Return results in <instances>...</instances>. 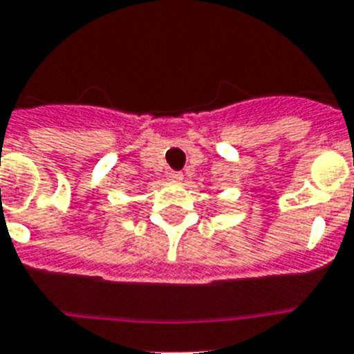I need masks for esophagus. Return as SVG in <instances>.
Instances as JSON below:
<instances>
[{"label":"esophagus","instance_id":"esophagus-1","mask_svg":"<svg viewBox=\"0 0 354 354\" xmlns=\"http://www.w3.org/2000/svg\"><path fill=\"white\" fill-rule=\"evenodd\" d=\"M169 179L175 180V183H179V180H183V174H180V171H169Z\"/></svg>","mask_w":354,"mask_h":354}]
</instances>
